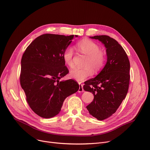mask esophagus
Wrapping results in <instances>:
<instances>
[{
    "label": "esophagus",
    "mask_w": 150,
    "mask_h": 150,
    "mask_svg": "<svg viewBox=\"0 0 150 150\" xmlns=\"http://www.w3.org/2000/svg\"><path fill=\"white\" fill-rule=\"evenodd\" d=\"M79 89H78V92L80 93V92H84V89H83V85L81 83H79Z\"/></svg>",
    "instance_id": "1"
}]
</instances>
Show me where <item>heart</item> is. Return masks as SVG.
<instances>
[{
    "label": "heart",
    "mask_w": 150,
    "mask_h": 150,
    "mask_svg": "<svg viewBox=\"0 0 150 150\" xmlns=\"http://www.w3.org/2000/svg\"><path fill=\"white\" fill-rule=\"evenodd\" d=\"M78 51L87 56L84 63V68H73L70 71V76L78 81H83L86 79L91 76L93 72H97L104 67L106 54L99 46L95 42L88 39H83L76 45ZM74 49L71 47L65 49L63 54V61L69 67H73L74 63L72 57Z\"/></svg>",
    "instance_id": "obj_1"
}]
</instances>
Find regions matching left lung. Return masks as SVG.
Here are the masks:
<instances>
[{
    "label": "left lung",
    "mask_w": 150,
    "mask_h": 150,
    "mask_svg": "<svg viewBox=\"0 0 150 150\" xmlns=\"http://www.w3.org/2000/svg\"><path fill=\"white\" fill-rule=\"evenodd\" d=\"M101 42L106 48L107 63L95 78L84 82V91L93 94V101L86 108L89 113L102 121L116 112L128 90L130 64L123 47L107 35L90 37Z\"/></svg>",
    "instance_id": "1"
}]
</instances>
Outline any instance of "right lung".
Here are the masks:
<instances>
[{"mask_svg":"<svg viewBox=\"0 0 150 150\" xmlns=\"http://www.w3.org/2000/svg\"><path fill=\"white\" fill-rule=\"evenodd\" d=\"M74 37L43 34L37 37L23 54L21 85L29 107L42 117L57 115L64 99L79 89L73 79L59 81L69 73L63 54Z\"/></svg>","mask_w":150,"mask_h":150,"instance_id":"1","label":"right lung"}]
</instances>
